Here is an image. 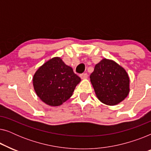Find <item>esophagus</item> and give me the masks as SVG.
<instances>
[{"instance_id":"obj_1","label":"esophagus","mask_w":151,"mask_h":151,"mask_svg":"<svg viewBox=\"0 0 151 151\" xmlns=\"http://www.w3.org/2000/svg\"><path fill=\"white\" fill-rule=\"evenodd\" d=\"M80 77L82 78V79H86V78H88V74L86 73H82L80 75Z\"/></svg>"}]
</instances>
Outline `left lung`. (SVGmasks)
Wrapping results in <instances>:
<instances>
[{
	"instance_id": "left-lung-1",
	"label": "left lung",
	"mask_w": 151,
	"mask_h": 151,
	"mask_svg": "<svg viewBox=\"0 0 151 151\" xmlns=\"http://www.w3.org/2000/svg\"><path fill=\"white\" fill-rule=\"evenodd\" d=\"M90 79L97 98L106 105L119 104L129 93L130 80L127 71L111 60L104 58L97 64Z\"/></svg>"
}]
</instances>
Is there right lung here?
Returning a JSON list of instances; mask_svg holds the SVG:
<instances>
[{"label":"right lung","instance_id":"add662e5","mask_svg":"<svg viewBox=\"0 0 151 151\" xmlns=\"http://www.w3.org/2000/svg\"><path fill=\"white\" fill-rule=\"evenodd\" d=\"M80 81L73 69L59 57L53 58L43 64L33 77L37 96L51 106H60L71 98Z\"/></svg>","mask_w":151,"mask_h":151}]
</instances>
